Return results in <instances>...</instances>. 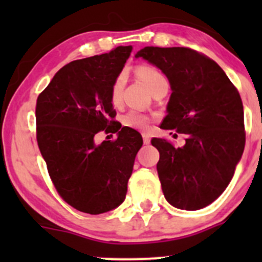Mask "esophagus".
<instances>
[{
    "instance_id": "esophagus-1",
    "label": "esophagus",
    "mask_w": 262,
    "mask_h": 262,
    "mask_svg": "<svg viewBox=\"0 0 262 262\" xmlns=\"http://www.w3.org/2000/svg\"><path fill=\"white\" fill-rule=\"evenodd\" d=\"M142 137H143V143L144 144H149V142H150L149 136H148L147 133H143V134H142Z\"/></svg>"
}]
</instances>
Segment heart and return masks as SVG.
Masks as SVG:
<instances>
[{"mask_svg": "<svg viewBox=\"0 0 262 262\" xmlns=\"http://www.w3.org/2000/svg\"><path fill=\"white\" fill-rule=\"evenodd\" d=\"M137 76L141 78L142 81L146 83V86L150 90V92L155 91L158 86L163 83H167V78L163 75L162 71L160 68L155 67L152 64H139L136 70ZM124 86V77L123 75L118 76L115 78L114 83L112 86V91H110V101L113 105L118 106L121 102V91H123ZM123 124L128 128L133 129H139V130H143L147 129V126L149 125L150 118L146 114H142V113L136 112V110H132V112L126 113L125 115L121 119Z\"/></svg>", "mask_w": 262, "mask_h": 262, "instance_id": "b5f03b06", "label": "heart"}]
</instances>
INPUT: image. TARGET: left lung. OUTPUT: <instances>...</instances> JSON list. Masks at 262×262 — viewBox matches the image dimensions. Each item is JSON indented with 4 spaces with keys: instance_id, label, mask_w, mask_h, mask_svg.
Instances as JSON below:
<instances>
[{
    "instance_id": "1",
    "label": "left lung",
    "mask_w": 262,
    "mask_h": 262,
    "mask_svg": "<svg viewBox=\"0 0 262 262\" xmlns=\"http://www.w3.org/2000/svg\"><path fill=\"white\" fill-rule=\"evenodd\" d=\"M136 57L160 68L170 81L172 94L161 128L186 136L178 148L162 138L150 141L160 152L163 195L179 209H202L226 190L244 153L241 96L224 71L194 49L146 47Z\"/></svg>"
}]
</instances>
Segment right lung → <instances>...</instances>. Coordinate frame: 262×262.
Instances as JSON below:
<instances>
[{"instance_id":"add662e5","label":"right lung","mask_w":262,"mask_h":262,"mask_svg":"<svg viewBox=\"0 0 262 262\" xmlns=\"http://www.w3.org/2000/svg\"><path fill=\"white\" fill-rule=\"evenodd\" d=\"M132 47L73 60L60 68L36 100V141L53 185L75 209L101 214L125 199L137 152L143 144L136 129L114 120L110 101L115 78ZM118 138L94 143L99 131Z\"/></svg>"}]
</instances>
